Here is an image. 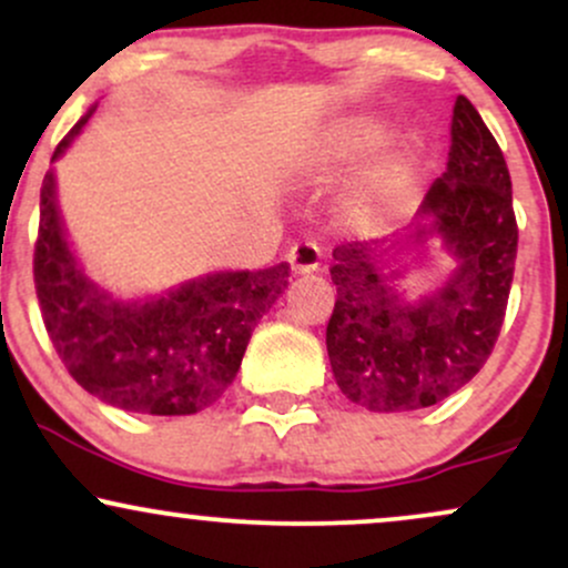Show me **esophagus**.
I'll list each match as a JSON object with an SVG mask.
<instances>
[{
    "label": "esophagus",
    "instance_id": "1",
    "mask_svg": "<svg viewBox=\"0 0 568 568\" xmlns=\"http://www.w3.org/2000/svg\"><path fill=\"white\" fill-rule=\"evenodd\" d=\"M288 262L296 275H310V272H315L317 266H321V247L310 243V240H304V243H293L288 251Z\"/></svg>",
    "mask_w": 568,
    "mask_h": 568
}]
</instances>
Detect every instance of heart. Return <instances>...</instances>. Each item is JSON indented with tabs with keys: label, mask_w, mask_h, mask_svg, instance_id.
Here are the masks:
<instances>
[{
	"label": "heart",
	"mask_w": 568,
	"mask_h": 568,
	"mask_svg": "<svg viewBox=\"0 0 568 568\" xmlns=\"http://www.w3.org/2000/svg\"><path fill=\"white\" fill-rule=\"evenodd\" d=\"M384 139L382 122L371 120V116H355V120L344 122L334 130L328 141V154L334 160H352L361 154L371 152ZM410 171H414V149L397 146L387 152L384 158L371 168L366 184L361 192V213L376 216V213L387 211L400 200L403 189H406Z\"/></svg>",
	"instance_id": "obj_1"
}]
</instances>
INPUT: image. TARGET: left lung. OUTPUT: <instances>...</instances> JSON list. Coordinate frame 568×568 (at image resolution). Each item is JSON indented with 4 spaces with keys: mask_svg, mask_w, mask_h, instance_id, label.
Listing matches in <instances>:
<instances>
[{
    "mask_svg": "<svg viewBox=\"0 0 568 568\" xmlns=\"http://www.w3.org/2000/svg\"><path fill=\"white\" fill-rule=\"evenodd\" d=\"M422 211L429 232L454 253L456 272L435 296L408 304L382 264L395 237L349 240L334 247L336 304L325 328L331 368L344 395L368 410H416L446 400L484 368L510 298L518 224L505 154L478 109L456 95L448 168ZM416 226L410 240L425 237Z\"/></svg>",
    "mask_w": 568,
    "mask_h": 568,
    "instance_id": "8db88e82",
    "label": "left lung"
}]
</instances>
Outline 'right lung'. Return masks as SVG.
Listing matches in <instances>:
<instances>
[{
    "label": "right lung",
    "mask_w": 568,
    "mask_h": 568,
    "mask_svg": "<svg viewBox=\"0 0 568 568\" xmlns=\"http://www.w3.org/2000/svg\"><path fill=\"white\" fill-rule=\"evenodd\" d=\"M93 112L63 135L53 160ZM288 275V264L221 272L152 302H112L82 275L63 240L53 173L39 189L34 288L42 323L74 382L109 406L184 416L216 403Z\"/></svg>",
    "instance_id": "obj_1"
}]
</instances>
